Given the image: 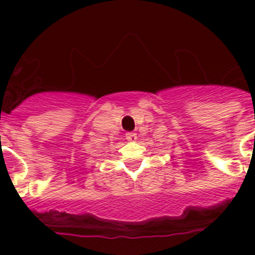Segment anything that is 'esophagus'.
I'll use <instances>...</instances> for the list:
<instances>
[{"label": "esophagus", "instance_id": "esophagus-1", "mask_svg": "<svg viewBox=\"0 0 255 255\" xmlns=\"http://www.w3.org/2000/svg\"><path fill=\"white\" fill-rule=\"evenodd\" d=\"M126 139H127L128 141H135V140L137 139V136H136L135 132H127V133H126Z\"/></svg>", "mask_w": 255, "mask_h": 255}]
</instances>
